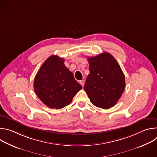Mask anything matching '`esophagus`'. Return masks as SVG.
Returning a JSON list of instances; mask_svg holds the SVG:
<instances>
[{
  "label": "esophagus",
  "instance_id": "esophagus-1",
  "mask_svg": "<svg viewBox=\"0 0 157 157\" xmlns=\"http://www.w3.org/2000/svg\"><path fill=\"white\" fill-rule=\"evenodd\" d=\"M79 83H80V84L83 87L84 86V84H85V81H84V80H81V81H79Z\"/></svg>",
  "mask_w": 157,
  "mask_h": 157
}]
</instances>
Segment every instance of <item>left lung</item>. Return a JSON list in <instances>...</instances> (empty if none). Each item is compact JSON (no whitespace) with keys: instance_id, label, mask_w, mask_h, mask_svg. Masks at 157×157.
<instances>
[{"instance_id":"1","label":"left lung","mask_w":157,"mask_h":157,"mask_svg":"<svg viewBox=\"0 0 157 157\" xmlns=\"http://www.w3.org/2000/svg\"><path fill=\"white\" fill-rule=\"evenodd\" d=\"M89 73L84 85L88 98L96 107H114L125 86V76L116 59L107 52L89 57Z\"/></svg>"}]
</instances>
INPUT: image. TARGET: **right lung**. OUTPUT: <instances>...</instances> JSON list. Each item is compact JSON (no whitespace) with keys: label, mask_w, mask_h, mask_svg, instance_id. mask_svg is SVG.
Returning <instances> with one entry per match:
<instances>
[{"label":"right lung","mask_w":157,"mask_h":157,"mask_svg":"<svg viewBox=\"0 0 157 157\" xmlns=\"http://www.w3.org/2000/svg\"><path fill=\"white\" fill-rule=\"evenodd\" d=\"M64 59L50 56L40 67L33 87L38 98L47 106L59 109L70 104L82 86L65 66Z\"/></svg>","instance_id":"add662e5"}]
</instances>
